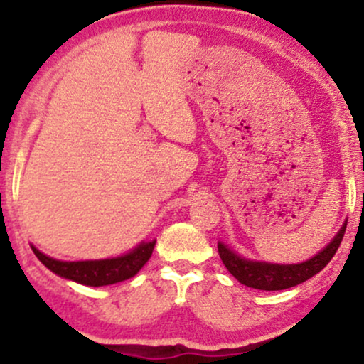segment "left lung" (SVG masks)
Listing matches in <instances>:
<instances>
[{"label":"left lung","mask_w":364,"mask_h":364,"mask_svg":"<svg viewBox=\"0 0 364 364\" xmlns=\"http://www.w3.org/2000/svg\"><path fill=\"white\" fill-rule=\"evenodd\" d=\"M346 225H348V223H344L336 237L318 255H315L310 260L303 263H294V265H279V263L246 260V258L240 257V255L229 250L223 243L217 245V248H219V257L225 265V269L235 275L241 284L260 291H282L308 281V279L327 267V263L332 260L337 248L341 246V241L346 232Z\"/></svg>","instance_id":"obj_1"}]
</instances>
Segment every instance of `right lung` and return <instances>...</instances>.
Segmentation results:
<instances>
[{
	"label": "right lung",
	"instance_id": "obj_1",
	"mask_svg": "<svg viewBox=\"0 0 364 364\" xmlns=\"http://www.w3.org/2000/svg\"><path fill=\"white\" fill-rule=\"evenodd\" d=\"M154 246H156V241H150V243L141 241L136 248H133L123 257L85 262L56 260V258L41 253L36 246H32V252L51 272L60 275V277L70 279V281L83 284V286L99 287L127 281V279H132L133 275L139 274V270L152 257Z\"/></svg>",
	"mask_w": 364,
	"mask_h": 364
}]
</instances>
